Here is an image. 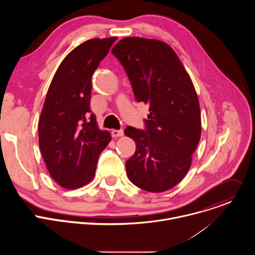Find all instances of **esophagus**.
Segmentation results:
<instances>
[{
	"mask_svg": "<svg viewBox=\"0 0 255 255\" xmlns=\"http://www.w3.org/2000/svg\"><path fill=\"white\" fill-rule=\"evenodd\" d=\"M123 135H124V131H123L122 129H120V130H113V131H112V136L115 137V138L121 137V136H123Z\"/></svg>",
	"mask_w": 255,
	"mask_h": 255,
	"instance_id": "34e87169",
	"label": "esophagus"
}]
</instances>
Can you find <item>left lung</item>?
<instances>
[{"label":"left lung","instance_id":"1","mask_svg":"<svg viewBox=\"0 0 255 255\" xmlns=\"http://www.w3.org/2000/svg\"><path fill=\"white\" fill-rule=\"evenodd\" d=\"M129 78L135 100L149 106L145 129L128 126L136 143L126 161L128 178L151 193L173 188L185 177L201 137L200 104L194 85L170 46L127 37L112 49Z\"/></svg>","mask_w":255,"mask_h":255}]
</instances>
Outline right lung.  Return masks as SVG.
<instances>
[{
  "label": "right lung",
  "instance_id": "right-lung-1",
  "mask_svg": "<svg viewBox=\"0 0 255 255\" xmlns=\"http://www.w3.org/2000/svg\"><path fill=\"white\" fill-rule=\"evenodd\" d=\"M117 37L91 39L71 50L49 86L38 124L39 147L47 169L64 189L87 185L111 135L92 113V77Z\"/></svg>",
  "mask_w": 255,
  "mask_h": 255
}]
</instances>
